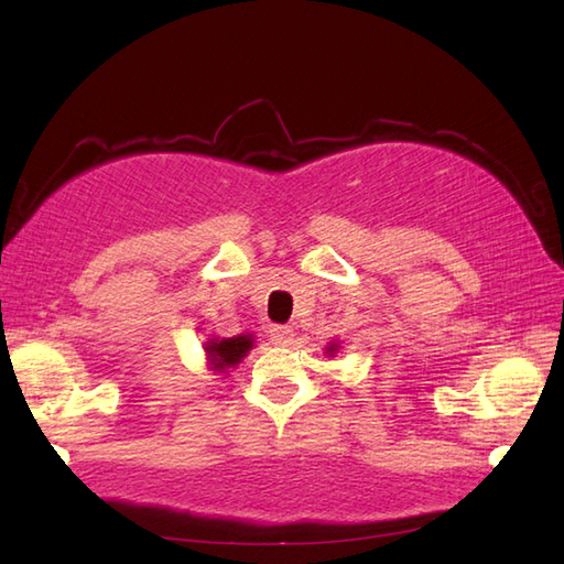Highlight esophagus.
Returning <instances> with one entry per match:
<instances>
[{
	"label": "esophagus",
	"instance_id": "34e87169",
	"mask_svg": "<svg viewBox=\"0 0 564 564\" xmlns=\"http://www.w3.org/2000/svg\"><path fill=\"white\" fill-rule=\"evenodd\" d=\"M270 338L275 340L278 346H289L294 340V329L284 327V324H272L270 327Z\"/></svg>",
	"mask_w": 564,
	"mask_h": 564
}]
</instances>
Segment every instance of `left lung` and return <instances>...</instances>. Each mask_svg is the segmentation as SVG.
Listing matches in <instances>:
<instances>
[{
    "mask_svg": "<svg viewBox=\"0 0 564 564\" xmlns=\"http://www.w3.org/2000/svg\"><path fill=\"white\" fill-rule=\"evenodd\" d=\"M329 350H334V346H332V348H329Z\"/></svg>",
    "mask_w": 564,
    "mask_h": 564,
    "instance_id": "obj_1",
    "label": "left lung"
}]
</instances>
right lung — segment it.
Returning a JSON list of instances; mask_svg holds the SVG:
<instances>
[{
	"mask_svg": "<svg viewBox=\"0 0 564 564\" xmlns=\"http://www.w3.org/2000/svg\"><path fill=\"white\" fill-rule=\"evenodd\" d=\"M249 348H251L249 336H232V338H224V340H212V346L207 350L212 355L214 367L226 369V367H232L240 362Z\"/></svg>",
	"mask_w": 564,
	"mask_h": 564,
	"instance_id": "obj_1",
	"label": "right lung"
}]
</instances>
